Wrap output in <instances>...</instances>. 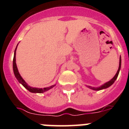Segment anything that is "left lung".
Here are the masks:
<instances>
[{
  "instance_id": "left-lung-1",
  "label": "left lung",
  "mask_w": 129,
  "mask_h": 129,
  "mask_svg": "<svg viewBox=\"0 0 129 129\" xmlns=\"http://www.w3.org/2000/svg\"><path fill=\"white\" fill-rule=\"evenodd\" d=\"M121 57L120 58H119V68H118V72H117V73L116 74V75L114 76V77H113V78L111 80L109 81V82H107V83H105L104 85H103L102 86H101L100 87H98V88H93L92 87V86H88V87L90 88H91V89H93L94 90H102V89H105V88H107L109 87L110 86H111L112 84H113L114 83V81H116V79H117V77H118V74H119V70H120V68H121Z\"/></svg>"
}]
</instances>
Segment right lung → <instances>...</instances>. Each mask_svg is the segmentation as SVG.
Wrapping results in <instances>:
<instances>
[{
  "label": "right lung",
  "mask_w": 129,
  "mask_h": 129,
  "mask_svg": "<svg viewBox=\"0 0 129 129\" xmlns=\"http://www.w3.org/2000/svg\"><path fill=\"white\" fill-rule=\"evenodd\" d=\"M17 47H16L15 50L14 52V57H13V72H14V74L15 77L17 78L19 82L20 83H21L26 89L28 90V91H29L30 92H32V93H43V92H46V91L48 90L51 89L52 88H53L55 85H52V86H49V87L44 88H33L31 87V86H28L27 85V83L24 81L23 79L22 78V77L20 76V74L19 73L18 71L17 67V64H16L15 62V54H16V50H17Z\"/></svg>",
  "instance_id": "right-lung-1"
}]
</instances>
